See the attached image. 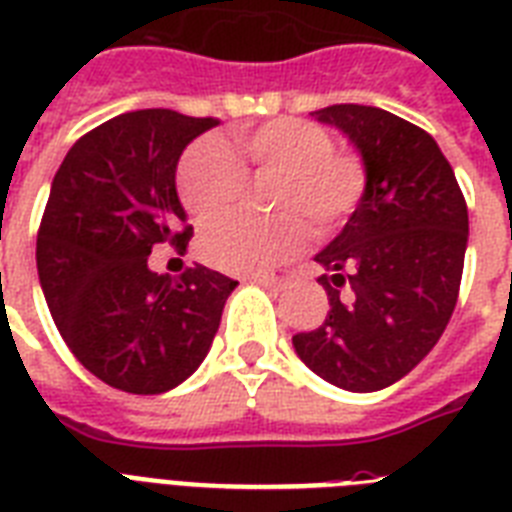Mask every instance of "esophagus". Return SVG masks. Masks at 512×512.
<instances>
[{"label": "esophagus", "mask_w": 512, "mask_h": 512, "mask_svg": "<svg viewBox=\"0 0 512 512\" xmlns=\"http://www.w3.org/2000/svg\"><path fill=\"white\" fill-rule=\"evenodd\" d=\"M289 279H292V273L284 271V268H279V271L255 273V276H252V281H257V284H263V287H271V289H281L284 284H289Z\"/></svg>", "instance_id": "esophagus-1"}]
</instances>
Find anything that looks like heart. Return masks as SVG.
<instances>
[{
  "label": "heart",
  "mask_w": 512,
  "mask_h": 512,
  "mask_svg": "<svg viewBox=\"0 0 512 512\" xmlns=\"http://www.w3.org/2000/svg\"><path fill=\"white\" fill-rule=\"evenodd\" d=\"M249 171L279 174L272 186L274 206H289L265 221L221 216L238 200ZM366 191V167L353 151H337L335 135L311 119H273L239 135L233 146L217 138L196 140L177 167V193L201 228L204 260L233 273L279 263L303 247L308 228L332 233L353 212Z\"/></svg>",
  "instance_id": "obj_1"
}]
</instances>
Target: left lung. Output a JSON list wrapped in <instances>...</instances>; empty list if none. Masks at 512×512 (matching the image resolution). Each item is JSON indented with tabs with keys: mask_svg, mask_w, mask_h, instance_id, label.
I'll return each instance as SVG.
<instances>
[{
	"mask_svg": "<svg viewBox=\"0 0 512 512\" xmlns=\"http://www.w3.org/2000/svg\"><path fill=\"white\" fill-rule=\"evenodd\" d=\"M361 151L366 191L342 233L316 255L327 319L292 337L305 366L353 393L409 374L444 335L460 295L468 204L428 132L374 106L313 111Z\"/></svg>",
	"mask_w": 512,
	"mask_h": 512,
	"instance_id": "obj_1",
	"label": "left lung"
}]
</instances>
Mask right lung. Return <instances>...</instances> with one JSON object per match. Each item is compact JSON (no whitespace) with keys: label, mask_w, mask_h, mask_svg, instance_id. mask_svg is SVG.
<instances>
[{"label":"right lung","mask_w":512,"mask_h":512,"mask_svg":"<svg viewBox=\"0 0 512 512\" xmlns=\"http://www.w3.org/2000/svg\"><path fill=\"white\" fill-rule=\"evenodd\" d=\"M220 124L170 108L108 119L76 140L52 180L36 236L44 300L79 364L111 388L154 396L196 372L239 281L207 265L151 273V249L193 236L177 159Z\"/></svg>","instance_id":"add662e5"}]
</instances>
